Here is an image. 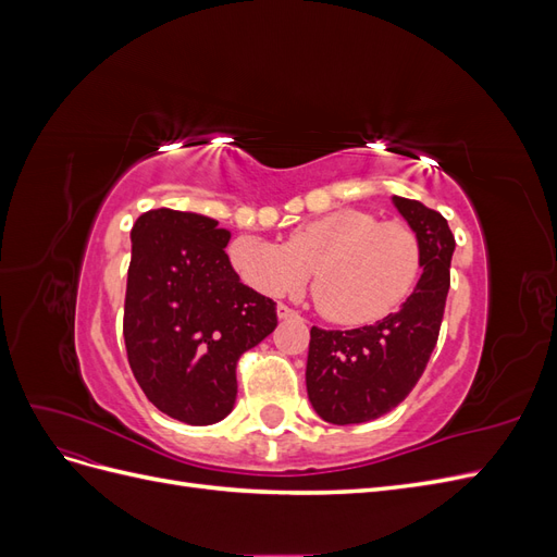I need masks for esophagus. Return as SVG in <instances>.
<instances>
[{
  "mask_svg": "<svg viewBox=\"0 0 557 557\" xmlns=\"http://www.w3.org/2000/svg\"><path fill=\"white\" fill-rule=\"evenodd\" d=\"M276 313H278V318H281V320H288V318H297V311H295V309H290V307H285V305H278Z\"/></svg>",
  "mask_w": 557,
  "mask_h": 557,
  "instance_id": "34e87169",
  "label": "esophagus"
}]
</instances>
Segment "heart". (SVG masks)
<instances>
[{"instance_id": "b5f03b06", "label": "heart", "mask_w": 557, "mask_h": 557, "mask_svg": "<svg viewBox=\"0 0 557 557\" xmlns=\"http://www.w3.org/2000/svg\"><path fill=\"white\" fill-rule=\"evenodd\" d=\"M232 264L264 295H290L313 272V301L339 325H369L393 313L413 290L420 244L401 221L342 209L290 232L285 244L239 237Z\"/></svg>"}]
</instances>
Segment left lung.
Instances as JSON below:
<instances>
[{"mask_svg": "<svg viewBox=\"0 0 557 557\" xmlns=\"http://www.w3.org/2000/svg\"><path fill=\"white\" fill-rule=\"evenodd\" d=\"M420 244L416 290L401 309L358 330L311 327L307 393L315 413L334 425L367 423L404 401L440 339L455 250L446 218L416 199L393 197Z\"/></svg>", "mask_w": 557, "mask_h": 557, "instance_id": "obj_1", "label": "left lung"}]
</instances>
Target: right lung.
<instances>
[{
  "mask_svg": "<svg viewBox=\"0 0 557 557\" xmlns=\"http://www.w3.org/2000/svg\"><path fill=\"white\" fill-rule=\"evenodd\" d=\"M230 232L199 213L153 209L132 227L123 334L132 374L156 407L188 425L223 420L237 362L276 327V305L239 281Z\"/></svg>",
  "mask_w": 557,
  "mask_h": 557,
  "instance_id": "add662e5",
  "label": "right lung"
}]
</instances>
